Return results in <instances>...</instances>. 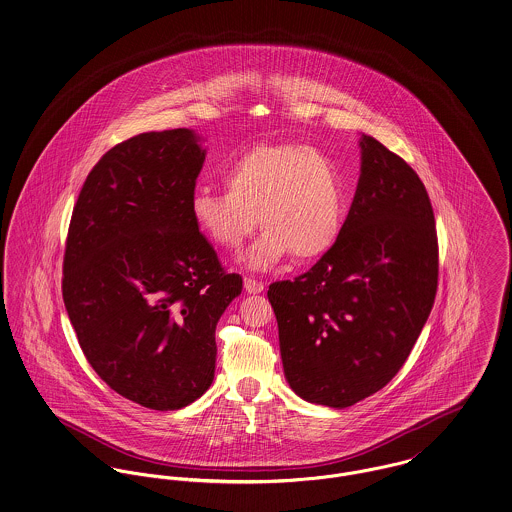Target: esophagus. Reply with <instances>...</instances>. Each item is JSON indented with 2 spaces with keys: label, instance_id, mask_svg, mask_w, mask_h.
I'll use <instances>...</instances> for the list:
<instances>
[{
  "label": "esophagus",
  "instance_id": "obj_1",
  "mask_svg": "<svg viewBox=\"0 0 512 512\" xmlns=\"http://www.w3.org/2000/svg\"><path fill=\"white\" fill-rule=\"evenodd\" d=\"M244 289L252 295H258L264 291V283L258 279H252V277H244Z\"/></svg>",
  "mask_w": 512,
  "mask_h": 512
}]
</instances>
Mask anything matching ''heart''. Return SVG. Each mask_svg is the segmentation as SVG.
<instances>
[{
	"label": "heart",
	"instance_id": "heart-1",
	"mask_svg": "<svg viewBox=\"0 0 512 512\" xmlns=\"http://www.w3.org/2000/svg\"><path fill=\"white\" fill-rule=\"evenodd\" d=\"M227 190L200 186L190 200L196 229L215 246L235 250L252 235L244 254L250 270H268L293 254L308 262L340 239L345 186L330 155L301 143H264L244 151L225 172Z\"/></svg>",
	"mask_w": 512,
	"mask_h": 512
}]
</instances>
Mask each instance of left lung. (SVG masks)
I'll use <instances>...</instances> for the list:
<instances>
[{"label":"left lung","mask_w":512,"mask_h":512,"mask_svg":"<svg viewBox=\"0 0 512 512\" xmlns=\"http://www.w3.org/2000/svg\"><path fill=\"white\" fill-rule=\"evenodd\" d=\"M361 176L340 239L293 281L270 285L283 373L310 404L349 408L408 359L437 293L427 190L408 163L361 134Z\"/></svg>","instance_id":"left-lung-1"}]
</instances>
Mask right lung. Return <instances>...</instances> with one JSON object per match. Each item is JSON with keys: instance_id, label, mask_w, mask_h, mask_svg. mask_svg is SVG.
Masks as SVG:
<instances>
[{"instance_id": "add662e5", "label": "right lung", "mask_w": 512, "mask_h": 512, "mask_svg": "<svg viewBox=\"0 0 512 512\" xmlns=\"http://www.w3.org/2000/svg\"><path fill=\"white\" fill-rule=\"evenodd\" d=\"M202 136L147 132L106 151L69 223L62 293L79 345L120 396L186 408L215 375V328L242 291L196 229Z\"/></svg>"}]
</instances>
